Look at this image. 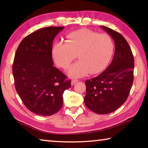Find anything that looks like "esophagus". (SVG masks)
Masks as SVG:
<instances>
[{
	"label": "esophagus",
	"mask_w": 148,
	"mask_h": 148,
	"mask_svg": "<svg viewBox=\"0 0 148 148\" xmlns=\"http://www.w3.org/2000/svg\"><path fill=\"white\" fill-rule=\"evenodd\" d=\"M77 82H78V80H77V79H72V82H71V85H72V86H73V85H74Z\"/></svg>",
	"instance_id": "obj_1"
}]
</instances>
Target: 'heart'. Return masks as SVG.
I'll use <instances>...</instances> for the list:
<instances>
[{"label":"heart","mask_w":148,"mask_h":148,"mask_svg":"<svg viewBox=\"0 0 148 148\" xmlns=\"http://www.w3.org/2000/svg\"><path fill=\"white\" fill-rule=\"evenodd\" d=\"M66 42H58L52 47V57L57 66L66 69L76 59H79L67 70L71 77L98 74L107 66L114 52V45L109 35L89 29H79L66 36Z\"/></svg>","instance_id":"obj_1"}]
</instances>
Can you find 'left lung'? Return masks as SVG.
Instances as JSON below:
<instances>
[{
  "instance_id": "8db88e82",
  "label": "left lung",
  "mask_w": 148,
  "mask_h": 148,
  "mask_svg": "<svg viewBox=\"0 0 148 148\" xmlns=\"http://www.w3.org/2000/svg\"><path fill=\"white\" fill-rule=\"evenodd\" d=\"M101 28L115 42V53L110 64L98 76L86 81V106L95 113L107 114L126 101L133 83L134 57L128 42L119 32L104 26Z\"/></svg>"
}]
</instances>
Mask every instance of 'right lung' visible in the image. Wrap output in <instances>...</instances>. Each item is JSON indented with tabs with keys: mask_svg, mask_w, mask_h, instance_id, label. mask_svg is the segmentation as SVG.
I'll list each match as a JSON object with an SVG mask.
<instances>
[{
	"mask_svg": "<svg viewBox=\"0 0 148 148\" xmlns=\"http://www.w3.org/2000/svg\"><path fill=\"white\" fill-rule=\"evenodd\" d=\"M64 27H49L26 36L17 47L12 66L16 90L27 108L49 116L62 106L71 80L53 66L52 44Z\"/></svg>",
	"mask_w": 148,
	"mask_h": 148,
	"instance_id": "right-lung-1",
	"label": "right lung"
}]
</instances>
